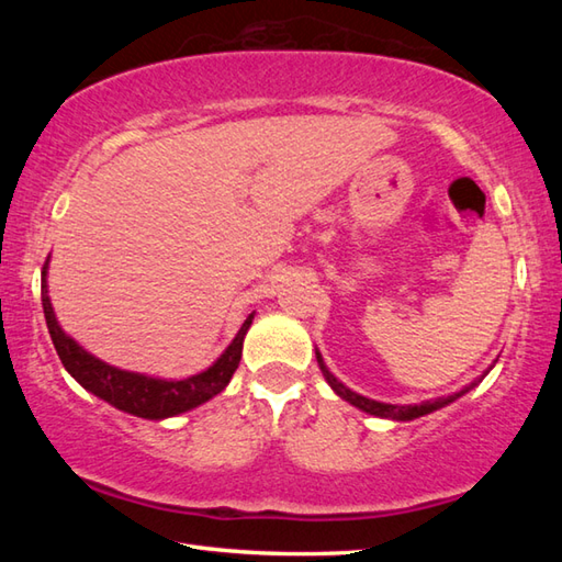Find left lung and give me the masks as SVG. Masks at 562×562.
Listing matches in <instances>:
<instances>
[{
    "mask_svg": "<svg viewBox=\"0 0 562 562\" xmlns=\"http://www.w3.org/2000/svg\"><path fill=\"white\" fill-rule=\"evenodd\" d=\"M316 360H318L321 372H324V376H326V381L330 384V389L336 391L342 401H348L350 405H355V408H360V411H364V413H369V415H374V417H389V420H401V423L415 420V417H423V415H427V413H435V411H439V408H445V405H449V403H453L457 398H461L463 393H469L473 386H479L481 379L485 376V374H483L481 379H475L473 384H469L465 389L457 391V393H453V396L425 401V403H420V405H391V403H381V401H372V398H367V396H360V393H355L352 389L345 386L342 381H338L336 376H333V374L328 372V367L324 364V357H321L318 350H316Z\"/></svg>",
    "mask_w": 562,
    "mask_h": 562,
    "instance_id": "left-lung-1",
    "label": "left lung"
}]
</instances>
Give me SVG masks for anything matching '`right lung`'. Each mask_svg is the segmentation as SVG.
I'll return each instance as SVG.
<instances>
[{
    "mask_svg": "<svg viewBox=\"0 0 562 562\" xmlns=\"http://www.w3.org/2000/svg\"><path fill=\"white\" fill-rule=\"evenodd\" d=\"M45 278L47 262L41 280V302L47 330H50L53 345L67 372L89 393H93V396L115 405L117 411L145 417V420H164V417L188 413L198 408V405L207 403L210 398L217 396V393H222L224 386L229 384V379L234 376L238 362H241L244 338L256 316V312L248 314L244 326L238 328L236 338L229 342V348H226L217 357V362L207 367L205 372L188 379H159L139 372H127V369L103 362L99 357L83 350L75 338L67 336L55 318L50 296H47Z\"/></svg>",
    "mask_w": 562,
    "mask_h": 562,
    "instance_id": "obj_1",
    "label": "right lung"
}]
</instances>
